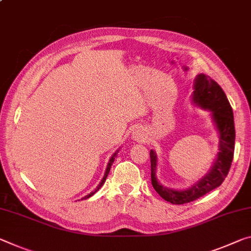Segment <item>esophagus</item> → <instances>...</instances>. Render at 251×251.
Listing matches in <instances>:
<instances>
[{
  "instance_id": "esophagus-1",
  "label": "esophagus",
  "mask_w": 251,
  "mask_h": 251,
  "mask_svg": "<svg viewBox=\"0 0 251 251\" xmlns=\"http://www.w3.org/2000/svg\"><path fill=\"white\" fill-rule=\"evenodd\" d=\"M133 138L137 142H144L145 141V133L144 130H142L141 128H136L133 132Z\"/></svg>"
}]
</instances>
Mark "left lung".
<instances>
[{"label":"left lung","mask_w":251,"mask_h":251,"mask_svg":"<svg viewBox=\"0 0 251 251\" xmlns=\"http://www.w3.org/2000/svg\"><path fill=\"white\" fill-rule=\"evenodd\" d=\"M191 102L203 110L210 111V117L219 135L217 156L209 172L200 180L185 189H172L163 185L156 176L158 158L154 150H151V178L155 191L165 201L173 204H184L201 198L210 191L221 185L231 166L234 152L233 111L225 91L210 77L203 74L197 75L193 82Z\"/></svg>","instance_id":"8db88e82"}]
</instances>
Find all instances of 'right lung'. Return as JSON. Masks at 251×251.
Returning a JSON list of instances; mask_svg holds the SVG:
<instances>
[{"label":"right lung","instance_id":"1","mask_svg":"<svg viewBox=\"0 0 251 251\" xmlns=\"http://www.w3.org/2000/svg\"><path fill=\"white\" fill-rule=\"evenodd\" d=\"M119 152V149L116 151V152H115L113 155H111V157L109 158V161H108V164H107V168H106V171H105V174H104V176H102V178H101V181L99 182V184H98V186L96 189H95L93 192H90L89 194H87V196H85L83 198H81V199H79L78 201H80V200H87V199H89L90 197H93L95 193L97 192V191L101 188L102 185H104V183H105V181H106V178H107V176H108V173H109V171H110V168H111V165H113V163H114V161H115V157L117 156V153Z\"/></svg>","mask_w":251,"mask_h":251}]
</instances>
